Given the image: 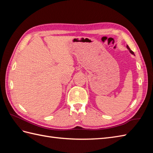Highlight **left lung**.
I'll use <instances>...</instances> for the list:
<instances>
[{"instance_id":"left-lung-1","label":"left lung","mask_w":153,"mask_h":153,"mask_svg":"<svg viewBox=\"0 0 153 153\" xmlns=\"http://www.w3.org/2000/svg\"><path fill=\"white\" fill-rule=\"evenodd\" d=\"M126 47H127V48H128V49L129 50V53H130L131 54H134V55H135L134 54V52H133L131 49H130V48H129V46H128V45H127V46H126Z\"/></svg>"}]
</instances>
